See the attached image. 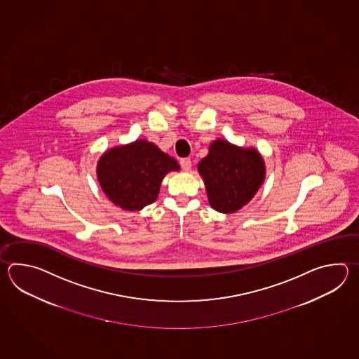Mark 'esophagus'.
Instances as JSON below:
<instances>
[{
  "label": "esophagus",
  "mask_w": 359,
  "mask_h": 359,
  "mask_svg": "<svg viewBox=\"0 0 359 359\" xmlns=\"http://www.w3.org/2000/svg\"><path fill=\"white\" fill-rule=\"evenodd\" d=\"M181 167H182L183 170H186V172H189L190 170L191 167H192V163H191L190 159L189 158H183L181 159Z\"/></svg>",
  "instance_id": "1"
}]
</instances>
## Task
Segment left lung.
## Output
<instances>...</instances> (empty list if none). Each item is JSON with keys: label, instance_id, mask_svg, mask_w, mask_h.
Wrapping results in <instances>:
<instances>
[{"label": "left lung", "instance_id": "8db88e82", "mask_svg": "<svg viewBox=\"0 0 359 359\" xmlns=\"http://www.w3.org/2000/svg\"><path fill=\"white\" fill-rule=\"evenodd\" d=\"M208 201L219 213H235L246 205L266 180V164L254 147L217 138L198 164Z\"/></svg>", "mask_w": 359, "mask_h": 359}]
</instances>
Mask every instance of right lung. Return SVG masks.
Wrapping results in <instances>:
<instances>
[{"mask_svg": "<svg viewBox=\"0 0 359 359\" xmlns=\"http://www.w3.org/2000/svg\"><path fill=\"white\" fill-rule=\"evenodd\" d=\"M178 161L147 140L114 146L100 156L96 176L107 198L128 212L153 204L161 181L169 172H178Z\"/></svg>", "mask_w": 359, "mask_h": 359, "instance_id": "obj_1", "label": "right lung"}]
</instances>
